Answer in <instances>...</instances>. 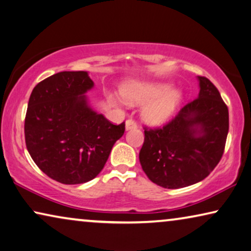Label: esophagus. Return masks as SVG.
Listing matches in <instances>:
<instances>
[{
  "mask_svg": "<svg viewBox=\"0 0 251 251\" xmlns=\"http://www.w3.org/2000/svg\"><path fill=\"white\" fill-rule=\"evenodd\" d=\"M125 128H126V130L137 128V124L133 121V119H128V121H126V123H125Z\"/></svg>",
  "mask_w": 251,
  "mask_h": 251,
  "instance_id": "34e87169",
  "label": "esophagus"
}]
</instances>
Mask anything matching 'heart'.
<instances>
[{"mask_svg": "<svg viewBox=\"0 0 251 251\" xmlns=\"http://www.w3.org/2000/svg\"><path fill=\"white\" fill-rule=\"evenodd\" d=\"M122 96L132 106L144 104L142 118L151 126H161L174 117L184 99L180 88L155 81H133L122 88Z\"/></svg>", "mask_w": 251, "mask_h": 251, "instance_id": "1", "label": "heart"}]
</instances>
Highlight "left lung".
<instances>
[{
	"mask_svg": "<svg viewBox=\"0 0 251 251\" xmlns=\"http://www.w3.org/2000/svg\"><path fill=\"white\" fill-rule=\"evenodd\" d=\"M198 97L162 128L147 129L140 151L142 169L154 184L177 189L196 184L222 158L229 111L208 78L197 76Z\"/></svg>",
	"mask_w": 251,
	"mask_h": 251,
	"instance_id": "8db88e82",
	"label": "left lung"
}]
</instances>
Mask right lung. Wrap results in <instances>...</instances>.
I'll return each instance as SVG.
<instances>
[{
  "label": "right lung",
  "instance_id": "1",
  "mask_svg": "<svg viewBox=\"0 0 251 251\" xmlns=\"http://www.w3.org/2000/svg\"><path fill=\"white\" fill-rule=\"evenodd\" d=\"M85 71L56 73L33 88L25 121L28 152L44 174L65 185L99 175L125 124L114 125L90 106Z\"/></svg>",
  "mask_w": 251,
  "mask_h": 251
}]
</instances>
